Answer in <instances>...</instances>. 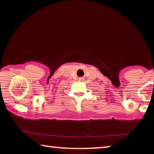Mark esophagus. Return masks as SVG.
Segmentation results:
<instances>
[{"instance_id":"34e87169","label":"esophagus","mask_w":154,"mask_h":154,"mask_svg":"<svg viewBox=\"0 0 154 154\" xmlns=\"http://www.w3.org/2000/svg\"><path fill=\"white\" fill-rule=\"evenodd\" d=\"M79 80H80V81H83V80H84L85 79H84V77H81V78H79Z\"/></svg>"}]
</instances>
